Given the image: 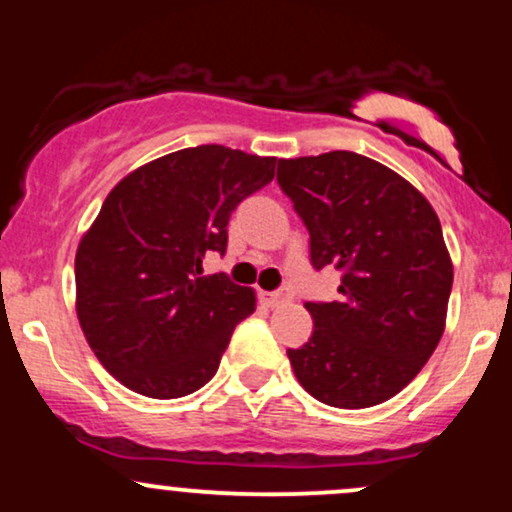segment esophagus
I'll list each match as a JSON object with an SVG mask.
<instances>
[{"instance_id": "esophagus-1", "label": "esophagus", "mask_w": 512, "mask_h": 512, "mask_svg": "<svg viewBox=\"0 0 512 512\" xmlns=\"http://www.w3.org/2000/svg\"><path fill=\"white\" fill-rule=\"evenodd\" d=\"M264 301L272 305V308H276V305H284L291 301V291L284 289V291H276V293H267V298H264Z\"/></svg>"}]
</instances>
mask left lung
Here are the masks:
<instances>
[{
    "label": "left lung",
    "instance_id": "8db88e82",
    "mask_svg": "<svg viewBox=\"0 0 512 512\" xmlns=\"http://www.w3.org/2000/svg\"><path fill=\"white\" fill-rule=\"evenodd\" d=\"M276 180L310 233V262L342 274L332 303H305L315 330L289 361L320 402L366 409L416 378L443 337L452 262L428 199L354 151L281 158Z\"/></svg>",
    "mask_w": 512,
    "mask_h": 512
}]
</instances>
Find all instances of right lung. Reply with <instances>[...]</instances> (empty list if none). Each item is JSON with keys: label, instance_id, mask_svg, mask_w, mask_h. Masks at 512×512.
I'll return each mask as SVG.
<instances>
[{"label": "right lung", "instance_id": "add662e5", "mask_svg": "<svg viewBox=\"0 0 512 512\" xmlns=\"http://www.w3.org/2000/svg\"><path fill=\"white\" fill-rule=\"evenodd\" d=\"M272 156L221 144L180 149L132 170L105 197L76 250V315L113 378L154 399L214 378L255 291L202 274L223 255L228 219L274 178Z\"/></svg>", "mask_w": 512, "mask_h": 512}]
</instances>
